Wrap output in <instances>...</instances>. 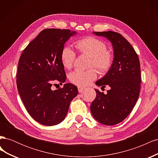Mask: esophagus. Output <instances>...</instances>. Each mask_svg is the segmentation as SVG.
I'll return each mask as SVG.
<instances>
[{
    "label": "esophagus",
    "instance_id": "obj_1",
    "mask_svg": "<svg viewBox=\"0 0 158 158\" xmlns=\"http://www.w3.org/2000/svg\"><path fill=\"white\" fill-rule=\"evenodd\" d=\"M78 92H79V93H81V92H83V91L85 89V88H83V87H82V86H78Z\"/></svg>",
    "mask_w": 158,
    "mask_h": 158
}]
</instances>
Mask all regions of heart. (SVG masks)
<instances>
[{
  "label": "heart",
  "instance_id": "b5f03b06",
  "mask_svg": "<svg viewBox=\"0 0 158 158\" xmlns=\"http://www.w3.org/2000/svg\"><path fill=\"white\" fill-rule=\"evenodd\" d=\"M76 47L81 53L91 58L89 67L94 66L99 73L104 74L111 68L113 55L107 51V45L103 41L94 37H87L76 43ZM76 53L69 46H64L61 51L62 63L66 69H70L73 65ZM97 78V71L94 69L88 70H76L69 75L70 82L78 86H85Z\"/></svg>",
  "mask_w": 158,
  "mask_h": 158
}]
</instances>
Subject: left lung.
Instances as JSON below:
<instances>
[{
  "mask_svg": "<svg viewBox=\"0 0 158 158\" xmlns=\"http://www.w3.org/2000/svg\"><path fill=\"white\" fill-rule=\"evenodd\" d=\"M111 43L113 59L111 68L95 82L98 86L109 85L107 94L95 89L96 97L90 106L94 118L105 125L122 122L131 113L139 97L141 74L138 56L125 37L112 31L97 32Z\"/></svg>",
  "mask_w": 158,
  "mask_h": 158,
  "instance_id": "1",
  "label": "left lung"
}]
</instances>
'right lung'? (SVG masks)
<instances>
[{
  "label": "right lung",
  "instance_id": "obj_1",
  "mask_svg": "<svg viewBox=\"0 0 158 158\" xmlns=\"http://www.w3.org/2000/svg\"><path fill=\"white\" fill-rule=\"evenodd\" d=\"M76 34L69 30L45 29L28 44L19 60L18 93L28 113L41 125L53 126L63 121L78 93L77 87L70 83L52 89L53 83L63 84L66 81L61 51Z\"/></svg>",
  "mask_w": 158,
  "mask_h": 158
}]
</instances>
